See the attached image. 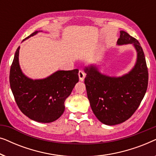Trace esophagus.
Segmentation results:
<instances>
[{
    "instance_id": "esophagus-1",
    "label": "esophagus",
    "mask_w": 156,
    "mask_h": 156,
    "mask_svg": "<svg viewBox=\"0 0 156 156\" xmlns=\"http://www.w3.org/2000/svg\"><path fill=\"white\" fill-rule=\"evenodd\" d=\"M78 75H79V78H80V81H83V80H84L85 74L84 73V72L82 71V70H80V71L79 72Z\"/></svg>"
}]
</instances>
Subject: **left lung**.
<instances>
[{"label": "left lung", "mask_w": 156, "mask_h": 156, "mask_svg": "<svg viewBox=\"0 0 156 156\" xmlns=\"http://www.w3.org/2000/svg\"><path fill=\"white\" fill-rule=\"evenodd\" d=\"M131 44L137 52L136 62L129 73L109 76L101 73L96 65L84 67L87 97L92 112L106 125H116L134 114L146 92L148 72L144 52L139 42L126 32L120 31L118 45Z\"/></svg>", "instance_id": "8db88e82"}]
</instances>
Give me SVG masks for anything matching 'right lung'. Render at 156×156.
I'll list each match as a JSON object with an SVG mask.
<instances>
[{
    "mask_svg": "<svg viewBox=\"0 0 156 156\" xmlns=\"http://www.w3.org/2000/svg\"><path fill=\"white\" fill-rule=\"evenodd\" d=\"M40 31H35L25 40ZM17 49L10 70V85L20 110L32 120L40 123L56 121L65 112V101L79 82L77 69L58 70L41 80H32L23 73Z\"/></svg>",
    "mask_w": 156,
    "mask_h": 156,
    "instance_id": "obj_1",
    "label": "right lung"
}]
</instances>
